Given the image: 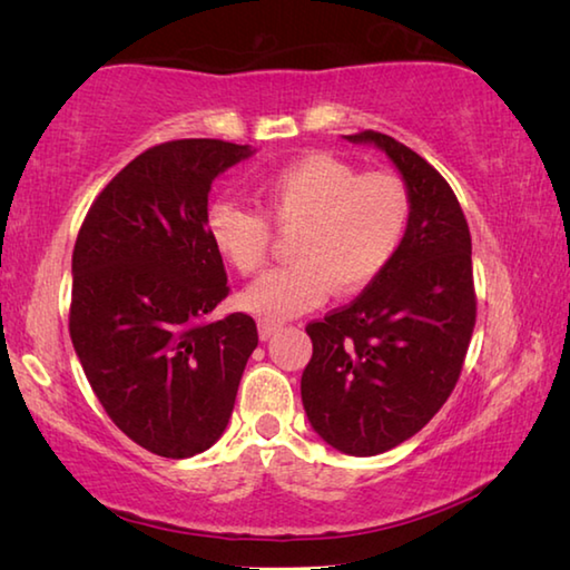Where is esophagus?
Returning <instances> with one entry per match:
<instances>
[{
	"label": "esophagus",
	"mask_w": 570,
	"mask_h": 570,
	"mask_svg": "<svg viewBox=\"0 0 570 570\" xmlns=\"http://www.w3.org/2000/svg\"><path fill=\"white\" fill-rule=\"evenodd\" d=\"M278 330H282V326L274 324V322H258V336H262L264 342L272 340V336H274Z\"/></svg>",
	"instance_id": "obj_1"
}]
</instances>
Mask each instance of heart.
Returning <instances> with one entry per match:
<instances>
[{"label": "heart", "instance_id": "obj_1", "mask_svg": "<svg viewBox=\"0 0 570 570\" xmlns=\"http://www.w3.org/2000/svg\"><path fill=\"white\" fill-rule=\"evenodd\" d=\"M264 216L236 200L208 206L214 248L240 274H256L272 248L269 224L288 234L292 264L272 268L240 294V306L266 322L292 320L320 306L334 288L362 292L400 254L412 198L394 173H362L352 163L312 153L258 183Z\"/></svg>", "mask_w": 570, "mask_h": 570}]
</instances>
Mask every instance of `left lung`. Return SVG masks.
Returning a JSON list of instances; mask_svg holds the SVG:
<instances>
[{"instance_id": "obj_1", "label": "left lung", "mask_w": 570, "mask_h": 570, "mask_svg": "<svg viewBox=\"0 0 570 570\" xmlns=\"http://www.w3.org/2000/svg\"><path fill=\"white\" fill-rule=\"evenodd\" d=\"M374 142L400 168L412 218L387 272L352 304L306 326L314 352L302 374L312 428L346 455L397 448L435 417L460 380L475 330L472 244L450 183L384 132Z\"/></svg>"}]
</instances>
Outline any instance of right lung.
Masks as SVG:
<instances>
[{
  "label": "right lung",
  "instance_id": "obj_1",
  "mask_svg": "<svg viewBox=\"0 0 570 570\" xmlns=\"http://www.w3.org/2000/svg\"><path fill=\"white\" fill-rule=\"evenodd\" d=\"M248 146L188 138L130 160L85 216L72 250L70 336L108 417L160 458L224 435L256 322L214 320L228 296L206 230L208 190Z\"/></svg>",
  "mask_w": 570,
  "mask_h": 570
}]
</instances>
